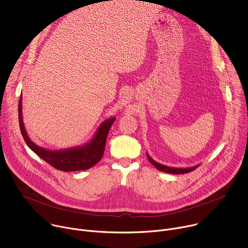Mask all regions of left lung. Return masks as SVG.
<instances>
[{
    "label": "left lung",
    "instance_id": "8db88e82",
    "mask_svg": "<svg viewBox=\"0 0 248 248\" xmlns=\"http://www.w3.org/2000/svg\"><path fill=\"white\" fill-rule=\"evenodd\" d=\"M147 158L149 160V162L159 170L161 171H165V172H170V173H173V174H183V173H186V172H190L192 170H194L195 169H197L198 166H194L192 168H187V169H178V168H170V167H167L164 165H161L157 162H155L153 159L150 158V156L147 154Z\"/></svg>",
    "mask_w": 248,
    "mask_h": 248
}]
</instances>
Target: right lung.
Here are the masks:
<instances>
[{
  "label": "right lung",
  "mask_w": 248,
  "mask_h": 248,
  "mask_svg": "<svg viewBox=\"0 0 248 248\" xmlns=\"http://www.w3.org/2000/svg\"><path fill=\"white\" fill-rule=\"evenodd\" d=\"M21 100L22 99L20 95L18 103V121L22 137L27 146L35 154H37L41 159L47 162L49 165L62 171H75L87 170L93 167L102 159L105 151V145L106 140H107L108 132L116 120L115 118L105 121L101 124L90 143L81 147L72 149H66L62 151H51L37 146L29 139L25 131L21 117Z\"/></svg>",
  "instance_id": "right-lung-1"
}]
</instances>
